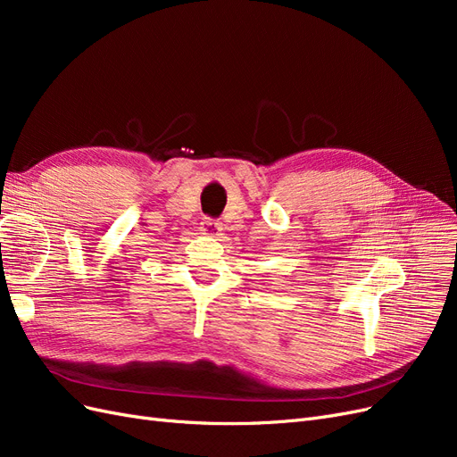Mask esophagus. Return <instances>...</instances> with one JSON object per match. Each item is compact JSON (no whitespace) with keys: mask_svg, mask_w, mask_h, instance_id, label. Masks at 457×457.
I'll use <instances>...</instances> for the list:
<instances>
[{"mask_svg":"<svg viewBox=\"0 0 457 457\" xmlns=\"http://www.w3.org/2000/svg\"><path fill=\"white\" fill-rule=\"evenodd\" d=\"M200 228H202L204 234H207V237H219L220 230H223V227H220L219 220L210 219V217H205V219L202 220V227H200Z\"/></svg>","mask_w":457,"mask_h":457,"instance_id":"34e87169","label":"esophagus"}]
</instances>
